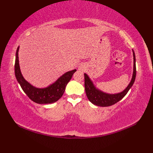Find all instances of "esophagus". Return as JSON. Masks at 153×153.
Masks as SVG:
<instances>
[{
	"instance_id": "34e87169",
	"label": "esophagus",
	"mask_w": 153,
	"mask_h": 153,
	"mask_svg": "<svg viewBox=\"0 0 153 153\" xmlns=\"http://www.w3.org/2000/svg\"><path fill=\"white\" fill-rule=\"evenodd\" d=\"M80 68V69H81V68H82V67H80V68Z\"/></svg>"
}]
</instances>
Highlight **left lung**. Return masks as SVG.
<instances>
[{
    "label": "left lung",
    "instance_id": "obj_1",
    "mask_svg": "<svg viewBox=\"0 0 153 153\" xmlns=\"http://www.w3.org/2000/svg\"><path fill=\"white\" fill-rule=\"evenodd\" d=\"M133 51V56H134V71H133L132 77L131 82H129L128 85L123 91L110 94L102 91L96 86L94 85L93 81L90 79L88 75L84 74L85 76V90L86 95L88 98L89 101L93 103V105L99 106H109L114 105L115 103L118 102L120 100L122 99L125 97L129 90L131 89L132 85H134L135 76H136V66H135V55L134 50Z\"/></svg>",
    "mask_w": 153,
    "mask_h": 153
}]
</instances>
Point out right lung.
I'll list each match as a JSON object with an SVG mask.
<instances>
[{"instance_id": "obj_1", "label": "right lung", "mask_w": 153, "mask_h": 153, "mask_svg": "<svg viewBox=\"0 0 153 153\" xmlns=\"http://www.w3.org/2000/svg\"><path fill=\"white\" fill-rule=\"evenodd\" d=\"M18 47L16 53L15 60V76L22 89L31 100L38 104H51L56 102L63 95L68 83L70 82L73 74L76 70L67 71L61 76L56 82L44 88H37L27 81L22 76L19 64Z\"/></svg>"}]
</instances>
